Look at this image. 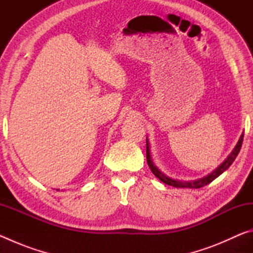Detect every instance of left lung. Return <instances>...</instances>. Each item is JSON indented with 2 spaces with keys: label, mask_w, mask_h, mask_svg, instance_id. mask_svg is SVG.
<instances>
[{
  "label": "left lung",
  "mask_w": 253,
  "mask_h": 253,
  "mask_svg": "<svg viewBox=\"0 0 253 253\" xmlns=\"http://www.w3.org/2000/svg\"><path fill=\"white\" fill-rule=\"evenodd\" d=\"M243 132L242 135L240 136V139L238 144L235 145V147L232 152H231L230 155L226 157V160L222 163V164L217 168L216 169H214L211 174H209L208 176H204L202 178H199V179H194V181H178V179H174V178H170L169 176H166V175L161 172L160 169H158L155 165H154V163L151 158V153H149V146H148V140L146 139V158H147V164L149 166V169L153 172V174L155 175L156 177H158L161 179L163 183L168 184V185H172L174 187H187V188H200V187H203L204 185H208L209 183H211L213 179H215L217 176H220V175L224 172V170L228 169L230 168V165L232 164L234 162L235 157L238 156V154L240 152V149H241L242 146V142H243Z\"/></svg>",
  "instance_id": "8db88e82"
}]
</instances>
